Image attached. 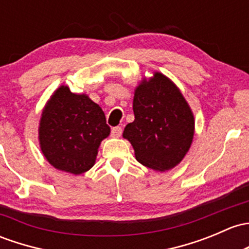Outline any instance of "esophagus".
Here are the masks:
<instances>
[{"label": "esophagus", "mask_w": 249, "mask_h": 249, "mask_svg": "<svg viewBox=\"0 0 249 249\" xmlns=\"http://www.w3.org/2000/svg\"><path fill=\"white\" fill-rule=\"evenodd\" d=\"M122 132H123L122 127H120V126H116V127H113V129H112L111 135H112V137L118 138V137H120V136H122Z\"/></svg>", "instance_id": "34e87169"}]
</instances>
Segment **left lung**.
I'll return each instance as SVG.
<instances>
[{
	"label": "left lung",
	"mask_w": 249,
	"mask_h": 249,
	"mask_svg": "<svg viewBox=\"0 0 249 249\" xmlns=\"http://www.w3.org/2000/svg\"><path fill=\"white\" fill-rule=\"evenodd\" d=\"M135 120L123 137L140 163L156 172L174 168L186 156L195 136V117L174 82L155 71L143 78L133 95Z\"/></svg>",
	"instance_id": "left-lung-1"
}]
</instances>
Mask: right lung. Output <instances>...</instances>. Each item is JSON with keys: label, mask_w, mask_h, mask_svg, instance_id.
Returning <instances> with one entry per match:
<instances>
[{"label": "right lung", "mask_w": 249, "mask_h": 249, "mask_svg": "<svg viewBox=\"0 0 249 249\" xmlns=\"http://www.w3.org/2000/svg\"><path fill=\"white\" fill-rule=\"evenodd\" d=\"M111 129L104 111L87 94L59 86L39 122V144L46 161L62 172L80 175L94 166L99 146Z\"/></svg>", "instance_id": "obj_1"}]
</instances>
